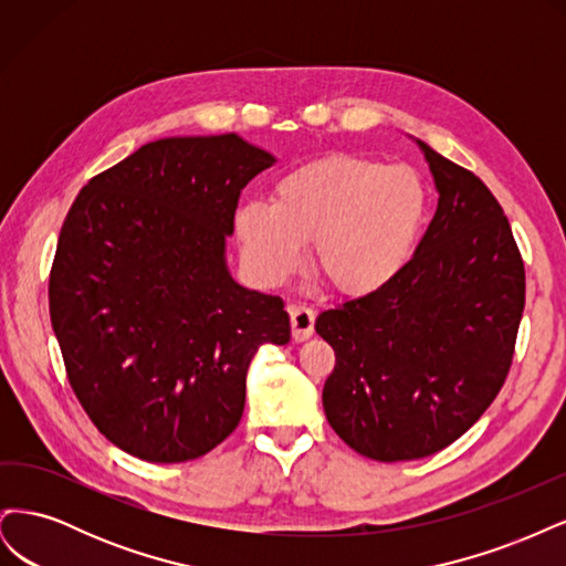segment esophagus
<instances>
[{
	"instance_id": "obj_1",
	"label": "esophagus",
	"mask_w": 566,
	"mask_h": 566,
	"mask_svg": "<svg viewBox=\"0 0 566 566\" xmlns=\"http://www.w3.org/2000/svg\"><path fill=\"white\" fill-rule=\"evenodd\" d=\"M287 314H290V323H293L295 342H304L314 335V321H316L314 310H310V306L304 304H290Z\"/></svg>"
}]
</instances>
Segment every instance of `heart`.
<instances>
[{"instance_id":"heart-1","label":"heart","mask_w":566,"mask_h":566,"mask_svg":"<svg viewBox=\"0 0 566 566\" xmlns=\"http://www.w3.org/2000/svg\"><path fill=\"white\" fill-rule=\"evenodd\" d=\"M427 217V188L408 165L331 156L273 186L271 202L233 212V235L250 276L281 285L314 243L321 276L347 295H368L410 262Z\"/></svg>"}]
</instances>
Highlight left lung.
<instances>
[{
	"instance_id": "1",
	"label": "left lung",
	"mask_w": 566,
	"mask_h": 566,
	"mask_svg": "<svg viewBox=\"0 0 566 566\" xmlns=\"http://www.w3.org/2000/svg\"><path fill=\"white\" fill-rule=\"evenodd\" d=\"M439 193L410 262L387 285L318 314L335 349L323 410L380 462L447 449L501 391L524 312V262L484 181L416 139Z\"/></svg>"
}]
</instances>
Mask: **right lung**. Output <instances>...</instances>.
Here are the masks:
<instances>
[{
  "instance_id": "obj_1",
  "label": "right lung",
  "mask_w": 566,
  "mask_h": 566,
  "mask_svg": "<svg viewBox=\"0 0 566 566\" xmlns=\"http://www.w3.org/2000/svg\"><path fill=\"white\" fill-rule=\"evenodd\" d=\"M276 158L238 134L169 136L75 198L49 276L67 380L98 432L148 462L200 458L241 422L262 345H287L283 300L227 266L238 198Z\"/></svg>"
}]
</instances>
